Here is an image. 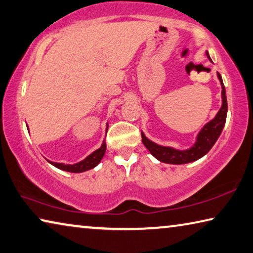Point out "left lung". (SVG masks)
<instances>
[{"label": "left lung", "mask_w": 253, "mask_h": 253, "mask_svg": "<svg viewBox=\"0 0 253 253\" xmlns=\"http://www.w3.org/2000/svg\"><path fill=\"white\" fill-rule=\"evenodd\" d=\"M208 58L210 55L206 53ZM217 78L222 85V107L218 110L217 115L215 116L214 119H211L210 123H207L205 126L202 128L199 131L197 137H196V142L194 145L188 150H175L173 147L169 146H162L159 144H155L148 139L142 131V142L145 147L150 151V153L158 159L159 161L164 163L170 164H184L197 161L198 159L203 158L204 155L207 154L214 144L217 141L220 133H222L224 125L226 122V115H227V100H226V93H225V86L223 84L222 76L217 73Z\"/></svg>", "instance_id": "left-lung-1"}]
</instances>
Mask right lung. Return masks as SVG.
<instances>
[{
  "instance_id": "right-lung-1",
  "label": "right lung",
  "mask_w": 253,
  "mask_h": 253,
  "mask_svg": "<svg viewBox=\"0 0 253 253\" xmlns=\"http://www.w3.org/2000/svg\"><path fill=\"white\" fill-rule=\"evenodd\" d=\"M107 129H108V124H107ZM106 148H107L106 142H103L98 150H95L93 153H91L89 156H86L85 159L82 160V161H80L75 164H64V163L51 162V161H48V162H49L51 166L58 168V169L61 170L67 171V172H73V173H80V172L91 170L93 169L94 167H97L100 163V161L102 160L103 155L106 153Z\"/></svg>"
}]
</instances>
